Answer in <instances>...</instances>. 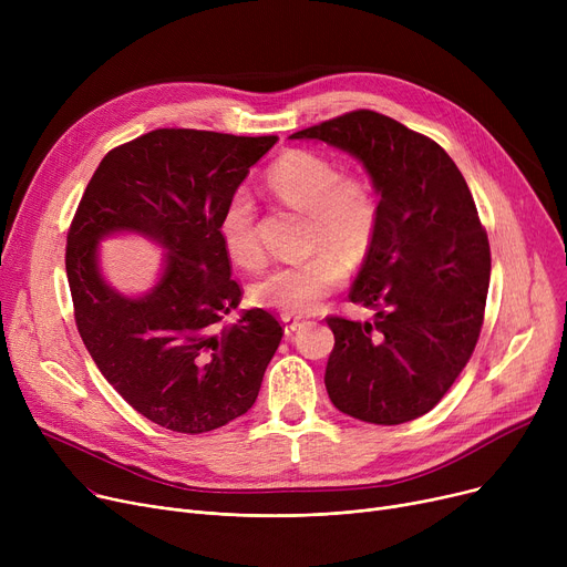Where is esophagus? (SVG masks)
I'll list each match as a JSON object with an SVG mask.
<instances>
[{"label":"esophagus","mask_w":567,"mask_h":567,"mask_svg":"<svg viewBox=\"0 0 567 567\" xmlns=\"http://www.w3.org/2000/svg\"><path fill=\"white\" fill-rule=\"evenodd\" d=\"M306 321L303 319H293V317H282V326H285V336H293L296 331L301 329Z\"/></svg>","instance_id":"esophagus-1"}]
</instances>
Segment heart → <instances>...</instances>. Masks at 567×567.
Segmentation results:
<instances>
[{
	"instance_id": "b5f03b06",
	"label": "heart",
	"mask_w": 567,
	"mask_h": 567,
	"mask_svg": "<svg viewBox=\"0 0 567 567\" xmlns=\"http://www.w3.org/2000/svg\"><path fill=\"white\" fill-rule=\"evenodd\" d=\"M266 186L280 202L310 216L308 246L317 255L280 264L252 285V299L285 317L312 315L342 287L347 265L361 264L379 231V199L361 176L312 152H287L266 172ZM218 234L225 252L241 266L261 261L257 208L246 190L229 195Z\"/></svg>"
}]
</instances>
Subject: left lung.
Here are the masks:
<instances>
[{"label":"left lung","mask_w":567,"mask_h":567,"mask_svg":"<svg viewBox=\"0 0 567 567\" xmlns=\"http://www.w3.org/2000/svg\"><path fill=\"white\" fill-rule=\"evenodd\" d=\"M289 137L353 156L379 195V231L349 293L374 321L329 317L326 391L351 419L409 423L449 393L481 336L492 259L471 190L434 140L372 110Z\"/></svg>","instance_id":"left-lung-1"}]
</instances>
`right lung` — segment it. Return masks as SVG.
I'll return each mask as SVG.
<instances>
[{"instance_id":"1","label":"right lung","mask_w":567,"mask_h":567,"mask_svg":"<svg viewBox=\"0 0 567 567\" xmlns=\"http://www.w3.org/2000/svg\"><path fill=\"white\" fill-rule=\"evenodd\" d=\"M276 135L158 128L112 148L89 182L66 246L80 338L101 374L137 413L184 434L212 432L257 400L282 326L241 303L218 220ZM135 233L166 257L152 290L131 297L100 268V241Z\"/></svg>"}]
</instances>
